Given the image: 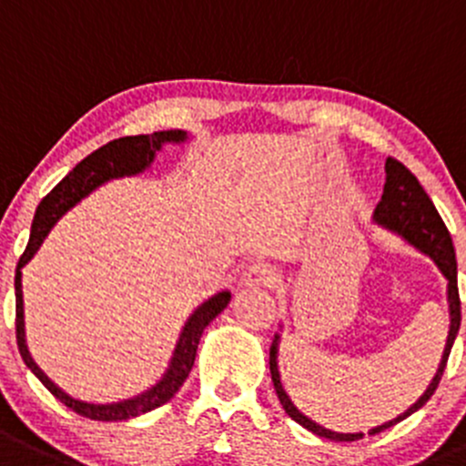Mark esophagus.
Here are the masks:
<instances>
[{
	"label": "esophagus",
	"mask_w": 466,
	"mask_h": 466,
	"mask_svg": "<svg viewBox=\"0 0 466 466\" xmlns=\"http://www.w3.org/2000/svg\"><path fill=\"white\" fill-rule=\"evenodd\" d=\"M278 282H280V273L271 264H250L241 273V285L246 287H276Z\"/></svg>",
	"instance_id": "34e87169"
}]
</instances>
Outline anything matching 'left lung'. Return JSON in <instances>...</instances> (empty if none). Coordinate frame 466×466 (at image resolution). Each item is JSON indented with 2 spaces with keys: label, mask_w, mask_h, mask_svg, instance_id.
I'll use <instances>...</instances> for the list:
<instances>
[{
  "label": "left lung",
  "mask_w": 466,
  "mask_h": 466,
  "mask_svg": "<svg viewBox=\"0 0 466 466\" xmlns=\"http://www.w3.org/2000/svg\"><path fill=\"white\" fill-rule=\"evenodd\" d=\"M386 184H384V195H381V202L375 208V223L381 228L390 229L398 237H402L404 241L414 246L416 250H420L423 255H428L434 264L439 267V271L443 273L446 282H449V312H451V329L449 338H446V347H443L441 363L437 368V375L432 377L430 386L425 389V393L411 404L410 410L400 414L398 419L389 420L384 425H377L368 434H377L381 430L390 428V425L400 423L407 416H411L414 411H419L432 393L437 390L439 381H441L443 370H446V360H449L451 347H453L455 336L460 331V319H462V312H460V292H458V262H455V248L453 238H451L449 229L443 225L441 216L434 208L432 199L428 198V193L423 190V186L419 184L414 174L404 167L400 160L386 158ZM278 333L273 338L271 345V356H268V365H271V380L273 389H276L278 400H280L282 410L292 420H297L299 425H303L306 430L315 432L317 437L333 439V441H356V439H363V432H333V430H326L324 425L315 423V420L308 419L306 414L297 410V404L289 400V395L285 393L280 381V372H278Z\"/></svg>",
  "instance_id": "obj_1"
}]
</instances>
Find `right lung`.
<instances>
[{
  "instance_id": "add662e5",
  "label": "right lung",
  "mask_w": 466,
  "mask_h": 466,
  "mask_svg": "<svg viewBox=\"0 0 466 466\" xmlns=\"http://www.w3.org/2000/svg\"><path fill=\"white\" fill-rule=\"evenodd\" d=\"M186 140V130H158V133L151 135H130V137H119V140L107 142L106 147L96 149L94 154L86 156L85 160L76 165L71 172L64 177L46 198L41 199L36 208V216H34L32 223V234H29V243L25 248L23 258L17 262L15 268V338H17V350L23 356L25 365L29 370L41 380V384L55 395L59 402H64L68 410H73L76 414L85 416L91 420H126L133 419V416L147 414V411L156 410L160 404H165L167 400L174 398V393L181 389V384L186 381L188 372L193 370L195 354H198L199 338H202L204 329L211 324L220 312L228 308L232 294L229 292H218L216 297H211L208 301H204L193 315L186 321L184 331H181L179 342L174 347L172 360H169V368L165 370V375L160 377V381L156 386H151L145 393L135 395V398L121 400V402H110V404H94V402H82V400L71 398L68 393H64L55 381H50V377L34 363L32 354L27 350V340H25V310H23V267L29 259L36 255V250L41 248V243L46 241L47 232L55 228V223L62 218L64 213L71 207H76L82 198L96 190L98 186H103L110 179H119V177H133V174H140L154 163L156 154L163 149V145L167 142H179Z\"/></svg>"
}]
</instances>
